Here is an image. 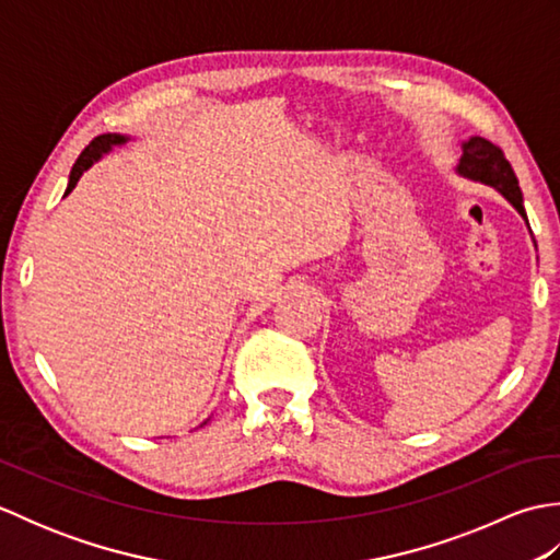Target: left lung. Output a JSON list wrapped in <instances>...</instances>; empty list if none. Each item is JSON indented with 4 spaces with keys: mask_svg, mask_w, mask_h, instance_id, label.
Masks as SVG:
<instances>
[{
    "mask_svg": "<svg viewBox=\"0 0 560 560\" xmlns=\"http://www.w3.org/2000/svg\"><path fill=\"white\" fill-rule=\"evenodd\" d=\"M457 173L469 177V180H479L483 185L495 187L498 192L527 219L525 205H522V189L517 183V175L513 171V165L505 159L501 147L491 144V141L483 137H471L469 141H464Z\"/></svg>",
    "mask_w": 560,
    "mask_h": 560,
    "instance_id": "8db88e82",
    "label": "left lung"
}]
</instances>
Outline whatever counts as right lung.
<instances>
[{"instance_id": "1", "label": "right lung", "mask_w": 560, "mask_h": 560, "mask_svg": "<svg viewBox=\"0 0 560 560\" xmlns=\"http://www.w3.org/2000/svg\"><path fill=\"white\" fill-rule=\"evenodd\" d=\"M127 141V137H120V135H101V137H96L91 141V144L81 151V156L77 159V163H74V168H71V173H69V185H67V192L65 195H69L71 189L77 187V183H79V177L83 175V171H89L93 163H96L105 151H110L113 147H117V144H125Z\"/></svg>"}]
</instances>
